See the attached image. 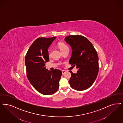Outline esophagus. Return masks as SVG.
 I'll return each mask as SVG.
<instances>
[{
    "mask_svg": "<svg viewBox=\"0 0 123 123\" xmlns=\"http://www.w3.org/2000/svg\"><path fill=\"white\" fill-rule=\"evenodd\" d=\"M65 73H66V71H65V70H62V73L63 74H64Z\"/></svg>",
    "mask_w": 123,
    "mask_h": 123,
    "instance_id": "34e87169",
    "label": "esophagus"
}]
</instances>
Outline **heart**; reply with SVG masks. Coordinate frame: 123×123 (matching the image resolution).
<instances>
[{
    "label": "heart",
    "instance_id": "heart-1",
    "mask_svg": "<svg viewBox=\"0 0 123 123\" xmlns=\"http://www.w3.org/2000/svg\"><path fill=\"white\" fill-rule=\"evenodd\" d=\"M58 47L61 50V51H62L67 48H68V46L65 43H63V42H59L58 43ZM48 52L49 55H50V49H48Z\"/></svg>",
    "mask_w": 123,
    "mask_h": 123
}]
</instances>
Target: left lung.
Listing matches in <instances>:
<instances>
[{
  "instance_id": "1",
  "label": "left lung",
  "mask_w": 123,
  "mask_h": 123,
  "mask_svg": "<svg viewBox=\"0 0 123 123\" xmlns=\"http://www.w3.org/2000/svg\"><path fill=\"white\" fill-rule=\"evenodd\" d=\"M65 40L72 49L69 60L73 67L79 69L76 74H71L69 83L77 91H84L90 88L96 80L99 72L98 56L92 43L82 35H69Z\"/></svg>"
}]
</instances>
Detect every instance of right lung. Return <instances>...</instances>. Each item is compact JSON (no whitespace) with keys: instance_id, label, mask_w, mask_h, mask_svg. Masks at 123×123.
I'll use <instances>...</instances> for the list:
<instances>
[{"instance_id":"1","label":"right lung","mask_w":123,"mask_h":123,"mask_svg":"<svg viewBox=\"0 0 123 123\" xmlns=\"http://www.w3.org/2000/svg\"><path fill=\"white\" fill-rule=\"evenodd\" d=\"M56 37H38L29 48L25 56L27 77L36 90L44 95L58 91L62 72L55 69L48 71L45 62L49 60L48 49Z\"/></svg>"}]
</instances>
